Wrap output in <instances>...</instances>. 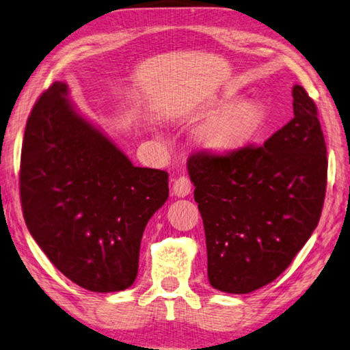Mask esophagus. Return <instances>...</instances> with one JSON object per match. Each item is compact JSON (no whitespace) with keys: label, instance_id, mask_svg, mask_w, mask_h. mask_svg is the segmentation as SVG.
Returning <instances> with one entry per match:
<instances>
[{"label":"esophagus","instance_id":"esophagus-1","mask_svg":"<svg viewBox=\"0 0 350 350\" xmlns=\"http://www.w3.org/2000/svg\"><path fill=\"white\" fill-rule=\"evenodd\" d=\"M191 191H192V183L187 176H178V178H175L174 186H172V192H174V195L183 198V197H187V195L191 193Z\"/></svg>","mask_w":350,"mask_h":350}]
</instances>
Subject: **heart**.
I'll return each mask as SVG.
<instances>
[{
    "mask_svg": "<svg viewBox=\"0 0 350 350\" xmlns=\"http://www.w3.org/2000/svg\"><path fill=\"white\" fill-rule=\"evenodd\" d=\"M212 120L198 132V143L212 153H234L243 149L267 120V106L260 98L237 103L232 94L224 95L211 109Z\"/></svg>",
    "mask_w": 350,
    "mask_h": 350,
    "instance_id": "heart-1",
    "label": "heart"
}]
</instances>
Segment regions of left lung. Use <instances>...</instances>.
I'll use <instances>...</instances> for the list:
<instances>
[{"label":"left lung","instance_id":"left-lung-1","mask_svg":"<svg viewBox=\"0 0 350 350\" xmlns=\"http://www.w3.org/2000/svg\"><path fill=\"white\" fill-rule=\"evenodd\" d=\"M293 118L262 146L198 152L187 170L203 218L212 287L249 293L280 277L320 221L327 157L317 106L295 84Z\"/></svg>","mask_w":350,"mask_h":350}]
</instances>
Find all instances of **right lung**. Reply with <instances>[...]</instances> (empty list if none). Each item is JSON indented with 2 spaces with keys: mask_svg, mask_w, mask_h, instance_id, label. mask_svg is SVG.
Returning <instances> with one entry per match:
<instances>
[{
  "mask_svg": "<svg viewBox=\"0 0 350 350\" xmlns=\"http://www.w3.org/2000/svg\"><path fill=\"white\" fill-rule=\"evenodd\" d=\"M55 81L24 131L20 195L24 221L58 271L92 292L133 284L150 217L169 197L167 172L135 167L79 115Z\"/></svg>",
  "mask_w": 350,
  "mask_h": 350,
  "instance_id": "obj_1",
  "label": "right lung"
}]
</instances>
